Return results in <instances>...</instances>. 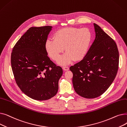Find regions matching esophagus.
I'll use <instances>...</instances> for the list:
<instances>
[{
	"label": "esophagus",
	"mask_w": 127,
	"mask_h": 127,
	"mask_svg": "<svg viewBox=\"0 0 127 127\" xmlns=\"http://www.w3.org/2000/svg\"><path fill=\"white\" fill-rule=\"evenodd\" d=\"M63 69L65 71H67V70H69V67H68V66H63Z\"/></svg>",
	"instance_id": "34e87169"
}]
</instances>
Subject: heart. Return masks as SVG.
<instances>
[{
	"mask_svg": "<svg viewBox=\"0 0 127 127\" xmlns=\"http://www.w3.org/2000/svg\"><path fill=\"white\" fill-rule=\"evenodd\" d=\"M45 43V49L49 56L58 61L64 50L66 52L59 60V64L66 65L72 60L83 59L88 52L91 41L92 34L86 28L66 27L57 30Z\"/></svg>",
	"mask_w": 127,
	"mask_h": 127,
	"instance_id": "b5f03b06",
	"label": "heart"
}]
</instances>
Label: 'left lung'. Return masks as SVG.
Instances as JSON below:
<instances>
[{"instance_id": "8db88e82", "label": "left lung", "mask_w": 127, "mask_h": 127, "mask_svg": "<svg viewBox=\"0 0 127 127\" xmlns=\"http://www.w3.org/2000/svg\"><path fill=\"white\" fill-rule=\"evenodd\" d=\"M96 37L83 60L69 69L72 72L75 92L85 98L103 94L117 75L119 52L115 42L94 24Z\"/></svg>"}]
</instances>
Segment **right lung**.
I'll return each instance as SVG.
<instances>
[{
	"instance_id": "right-lung-1",
	"label": "right lung",
	"mask_w": 127,
	"mask_h": 127,
	"mask_svg": "<svg viewBox=\"0 0 127 127\" xmlns=\"http://www.w3.org/2000/svg\"><path fill=\"white\" fill-rule=\"evenodd\" d=\"M51 28L49 26L30 28L11 53V66L16 84L25 94L36 100L55 96L63 74L62 67L51 61L45 49Z\"/></svg>"
}]
</instances>
